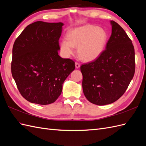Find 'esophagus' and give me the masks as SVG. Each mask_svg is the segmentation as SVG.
Masks as SVG:
<instances>
[{"label":"esophagus","mask_w":146,"mask_h":146,"mask_svg":"<svg viewBox=\"0 0 146 146\" xmlns=\"http://www.w3.org/2000/svg\"><path fill=\"white\" fill-rule=\"evenodd\" d=\"M75 65H76V68H77V69H78V68H80V64H79L78 63H76V64H75Z\"/></svg>","instance_id":"1"}]
</instances>
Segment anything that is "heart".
<instances>
[{
  "mask_svg": "<svg viewBox=\"0 0 146 146\" xmlns=\"http://www.w3.org/2000/svg\"><path fill=\"white\" fill-rule=\"evenodd\" d=\"M68 39L60 42L63 54L68 56L74 52V47L78 48V55L86 62H91L102 54L108 40V34L102 27L86 24L69 31Z\"/></svg>",
  "mask_w": 146,
  "mask_h": 146,
  "instance_id": "heart-1",
  "label": "heart"
}]
</instances>
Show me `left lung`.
Wrapping results in <instances>:
<instances>
[{"mask_svg":"<svg viewBox=\"0 0 146 146\" xmlns=\"http://www.w3.org/2000/svg\"><path fill=\"white\" fill-rule=\"evenodd\" d=\"M110 24L111 35L102 54L80 68L84 95L98 105L118 100L135 74V49L131 39L116 22L111 21Z\"/></svg>","mask_w":146,"mask_h":146,"instance_id":"1","label":"left lung"}]
</instances>
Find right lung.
Returning a JSON list of instances; mask_svg holds the SVG:
<instances>
[{
	"mask_svg": "<svg viewBox=\"0 0 146 146\" xmlns=\"http://www.w3.org/2000/svg\"><path fill=\"white\" fill-rule=\"evenodd\" d=\"M64 24L37 21L23 31L13 47L11 74L17 89L31 103L55 102L74 61L58 55Z\"/></svg>",
	"mask_w": 146,
	"mask_h": 146,
	"instance_id": "obj_1",
	"label": "right lung"
}]
</instances>
